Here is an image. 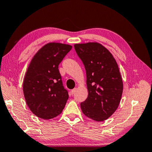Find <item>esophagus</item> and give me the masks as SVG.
Instances as JSON below:
<instances>
[{
  "label": "esophagus",
  "instance_id": "esophagus-1",
  "mask_svg": "<svg viewBox=\"0 0 152 152\" xmlns=\"http://www.w3.org/2000/svg\"><path fill=\"white\" fill-rule=\"evenodd\" d=\"M77 91V88H74L73 89H72L71 90V95H73L75 93V91Z\"/></svg>",
  "mask_w": 152,
  "mask_h": 152
}]
</instances>
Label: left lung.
I'll list each match as a JSON object with an SVG mask.
<instances>
[{"label": "left lung", "instance_id": "1", "mask_svg": "<svg viewBox=\"0 0 152 152\" xmlns=\"http://www.w3.org/2000/svg\"><path fill=\"white\" fill-rule=\"evenodd\" d=\"M75 49L86 71L88 96L81 103L85 115L97 121L115 112L123 93V81L112 54L99 42L75 44Z\"/></svg>", "mask_w": 152, "mask_h": 152}]
</instances>
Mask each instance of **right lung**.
I'll return each instance as SVG.
<instances>
[{"instance_id":"add662e5","label":"right lung","mask_w":152,"mask_h":152,"mask_svg":"<svg viewBox=\"0 0 152 152\" xmlns=\"http://www.w3.org/2000/svg\"><path fill=\"white\" fill-rule=\"evenodd\" d=\"M71 49L70 45L49 42L37 52L29 64L23 94L28 108L39 118H54L65 107L69 94L58 67Z\"/></svg>"}]
</instances>
